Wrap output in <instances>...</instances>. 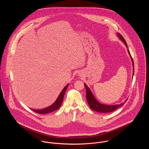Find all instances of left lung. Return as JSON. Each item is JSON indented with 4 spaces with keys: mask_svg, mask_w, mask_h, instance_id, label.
Segmentation results:
<instances>
[{
    "mask_svg": "<svg viewBox=\"0 0 149 149\" xmlns=\"http://www.w3.org/2000/svg\"><path fill=\"white\" fill-rule=\"evenodd\" d=\"M117 35L118 36V37H120V40L124 42L125 45H126V46L127 47V43L126 42L125 40L124 39V38L122 37V36L121 35L120 33H117ZM128 52L130 55V56L132 60V65H133V76L134 74V61L133 59L131 57V55L130 54V52L129 51L128 49H127ZM85 88H86V100L88 102V103L89 104V106L90 107V108L91 109H92L93 110L100 112V113H109L111 112H113L114 111H115L116 109H117L118 108L120 107V106H123V104L126 102V101L127 100V99H126L124 103H121L120 104H116V105H106V104H102L100 103H99V102H98L97 100V99L95 98V97H94L92 92H91V91L90 90V89L87 86V85L84 84Z\"/></svg>",
    "mask_w": 149,
    "mask_h": 149,
    "instance_id": "8db88e82",
    "label": "left lung"
}]
</instances>
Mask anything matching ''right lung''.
Wrapping results in <instances>:
<instances>
[{
    "mask_svg": "<svg viewBox=\"0 0 149 149\" xmlns=\"http://www.w3.org/2000/svg\"><path fill=\"white\" fill-rule=\"evenodd\" d=\"M68 85H69V84L66 85V86H65L63 90L61 91V92L60 93V95H58L56 100L50 106L45 108L44 109H31H31L36 113L41 114L49 113L50 112H54L57 109H58L60 107L62 103H63V101L64 99V94L67 89V88L68 87Z\"/></svg>",
    "mask_w": 149,
    "mask_h": 149,
    "instance_id": "add662e5",
    "label": "right lung"
}]
</instances>
